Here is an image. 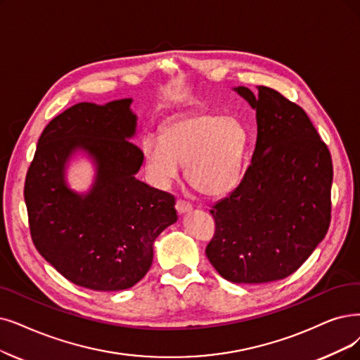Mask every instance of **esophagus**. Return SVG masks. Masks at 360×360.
<instances>
[{
	"mask_svg": "<svg viewBox=\"0 0 360 360\" xmlns=\"http://www.w3.org/2000/svg\"><path fill=\"white\" fill-rule=\"evenodd\" d=\"M176 210H177L179 214H184V212H188V211L192 210V205L189 202H186V200H183V199H177Z\"/></svg>",
	"mask_w": 360,
	"mask_h": 360,
	"instance_id": "esophagus-1",
	"label": "esophagus"
}]
</instances>
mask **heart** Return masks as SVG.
Masks as SVG:
<instances>
[{
  "mask_svg": "<svg viewBox=\"0 0 360 360\" xmlns=\"http://www.w3.org/2000/svg\"><path fill=\"white\" fill-rule=\"evenodd\" d=\"M247 143V130L238 120L195 112L171 118L162 128L161 140L145 139L141 150L155 180H172L181 164L195 191L217 196L239 180Z\"/></svg>",
  "mask_w": 360,
  "mask_h": 360,
  "instance_id": "obj_1",
  "label": "heart"
}]
</instances>
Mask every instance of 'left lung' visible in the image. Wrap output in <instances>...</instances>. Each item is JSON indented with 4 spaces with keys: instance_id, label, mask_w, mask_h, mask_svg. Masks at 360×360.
Wrapping results in <instances>:
<instances>
[{
    "instance_id": "obj_1",
    "label": "left lung",
    "mask_w": 360,
    "mask_h": 360,
    "mask_svg": "<svg viewBox=\"0 0 360 360\" xmlns=\"http://www.w3.org/2000/svg\"><path fill=\"white\" fill-rule=\"evenodd\" d=\"M235 89L255 109L257 141L238 188L212 205L210 263L235 283L281 281L300 269L330 223L333 160L307 113L279 91Z\"/></svg>"
}]
</instances>
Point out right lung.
<instances>
[{"label":"right lung","mask_w":360,"mask_h":360,"mask_svg":"<svg viewBox=\"0 0 360 360\" xmlns=\"http://www.w3.org/2000/svg\"><path fill=\"white\" fill-rule=\"evenodd\" d=\"M131 98L105 106L78 103L44 128L25 180L31 238L38 252L72 283L94 291L131 288L150 269L153 242L177 221L176 198L134 174L143 152L131 139ZM81 148L98 164L82 197L64 183V164Z\"/></svg>","instance_id":"1"}]
</instances>
